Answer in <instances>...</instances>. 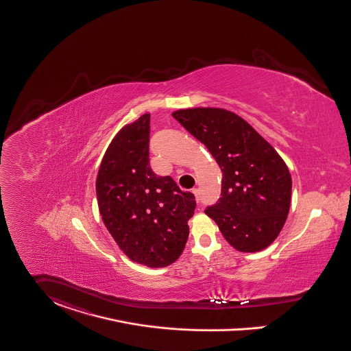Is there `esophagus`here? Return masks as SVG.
Instances as JSON below:
<instances>
[{
	"label": "esophagus",
	"mask_w": 351,
	"mask_h": 351,
	"mask_svg": "<svg viewBox=\"0 0 351 351\" xmlns=\"http://www.w3.org/2000/svg\"><path fill=\"white\" fill-rule=\"evenodd\" d=\"M191 193L195 195V201H197V202H199V190H198L197 187H194V189L191 190Z\"/></svg>",
	"instance_id": "obj_1"
}]
</instances>
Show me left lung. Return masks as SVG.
Segmentation results:
<instances>
[{"instance_id":"8db88e82","label":"left lung","mask_w":351,"mask_h":351,"mask_svg":"<svg viewBox=\"0 0 351 351\" xmlns=\"http://www.w3.org/2000/svg\"><path fill=\"white\" fill-rule=\"evenodd\" d=\"M173 117L209 149L222 170L221 198L205 213L237 250L254 253L267 247L290 209L291 177L280 154L229 110L185 109Z\"/></svg>"}]
</instances>
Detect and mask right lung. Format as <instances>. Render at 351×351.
Returning <instances> with one entry per match:
<instances>
[{
    "label": "right lung",
    "mask_w": 351,
    "mask_h": 351,
    "mask_svg": "<svg viewBox=\"0 0 351 351\" xmlns=\"http://www.w3.org/2000/svg\"><path fill=\"white\" fill-rule=\"evenodd\" d=\"M150 114L119 130L97 176L102 221L121 250L134 262L164 267L181 256L195 198L149 162Z\"/></svg>",
    "instance_id": "right-lung-1"
}]
</instances>
